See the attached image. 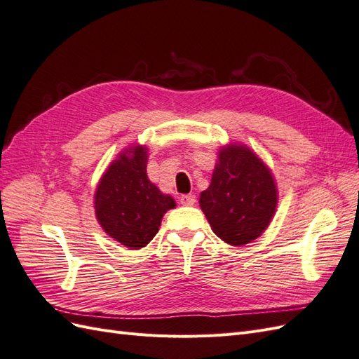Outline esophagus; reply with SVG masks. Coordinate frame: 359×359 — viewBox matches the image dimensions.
I'll return each instance as SVG.
<instances>
[{
  "label": "esophagus",
  "mask_w": 359,
  "mask_h": 359,
  "mask_svg": "<svg viewBox=\"0 0 359 359\" xmlns=\"http://www.w3.org/2000/svg\"><path fill=\"white\" fill-rule=\"evenodd\" d=\"M180 202L184 206H193L194 203H196V196H194V194H182Z\"/></svg>",
  "instance_id": "esophagus-1"
}]
</instances>
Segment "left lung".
<instances>
[{
	"mask_svg": "<svg viewBox=\"0 0 359 359\" xmlns=\"http://www.w3.org/2000/svg\"><path fill=\"white\" fill-rule=\"evenodd\" d=\"M278 191L273 172L252 148L220 147L210 187L199 205L212 232L231 245H245L262 235L276 214Z\"/></svg>",
	"mask_w": 359,
	"mask_h": 359,
	"instance_id": "left-lung-1",
	"label": "left lung"
}]
</instances>
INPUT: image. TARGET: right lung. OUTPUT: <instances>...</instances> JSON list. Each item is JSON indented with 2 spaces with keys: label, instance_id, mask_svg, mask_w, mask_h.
<instances>
[{
  "label": "right lung",
  "instance_id": "right-lung-1",
  "mask_svg": "<svg viewBox=\"0 0 359 359\" xmlns=\"http://www.w3.org/2000/svg\"><path fill=\"white\" fill-rule=\"evenodd\" d=\"M148 148L130 145L116 156L97 184L95 219L102 229L130 250L149 244L161 219L177 203L147 175Z\"/></svg>",
  "mask_w": 359,
  "mask_h": 359
}]
</instances>
